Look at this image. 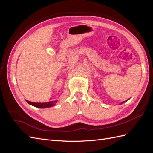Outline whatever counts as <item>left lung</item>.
<instances>
[{"instance_id":"obj_1","label":"left lung","mask_w":153,"mask_h":153,"mask_svg":"<svg viewBox=\"0 0 153 153\" xmlns=\"http://www.w3.org/2000/svg\"><path fill=\"white\" fill-rule=\"evenodd\" d=\"M124 102H125V101H124Z\"/></svg>"}]
</instances>
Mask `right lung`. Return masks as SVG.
<instances>
[{
  "label": "right lung",
  "mask_w": 153,
  "mask_h": 153,
  "mask_svg": "<svg viewBox=\"0 0 153 153\" xmlns=\"http://www.w3.org/2000/svg\"><path fill=\"white\" fill-rule=\"evenodd\" d=\"M27 102L32 106H36V107L44 108L51 107V106L55 105V103H57V101H48V102H46V103H33V102H31V101L27 100Z\"/></svg>",
  "instance_id": "right-lung-1"
}]
</instances>
